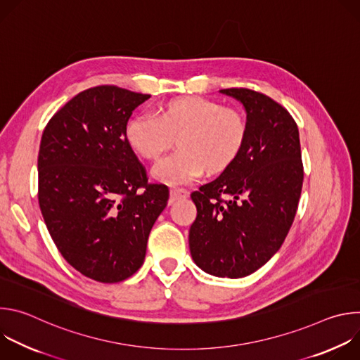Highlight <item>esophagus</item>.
I'll list each match as a JSON object with an SVG mask.
<instances>
[{
    "instance_id": "34e87169",
    "label": "esophagus",
    "mask_w": 360,
    "mask_h": 360,
    "mask_svg": "<svg viewBox=\"0 0 360 360\" xmlns=\"http://www.w3.org/2000/svg\"><path fill=\"white\" fill-rule=\"evenodd\" d=\"M169 195H171V200L169 202H174L176 199H182V198H186L189 195V192L184 188H176V186H172L171 191H169Z\"/></svg>"
}]
</instances>
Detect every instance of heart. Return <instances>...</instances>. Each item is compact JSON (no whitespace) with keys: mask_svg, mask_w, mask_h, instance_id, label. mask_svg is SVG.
<instances>
[{"mask_svg":"<svg viewBox=\"0 0 360 360\" xmlns=\"http://www.w3.org/2000/svg\"><path fill=\"white\" fill-rule=\"evenodd\" d=\"M246 117L202 96L171 99L155 117L136 115L125 127V139L139 157L157 161L176 139L178 150L160 161L153 176L167 184H188L205 171L225 172L239 158L248 141Z\"/></svg>","mask_w":360,"mask_h":360,"instance_id":"1","label":"heart"}]
</instances>
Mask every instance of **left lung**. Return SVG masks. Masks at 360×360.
Returning a JSON list of instances; mask_svg holds the SVG:
<instances>
[{
    "instance_id": "8db88e82",
    "label": "left lung",
    "mask_w": 360,
    "mask_h": 360,
    "mask_svg": "<svg viewBox=\"0 0 360 360\" xmlns=\"http://www.w3.org/2000/svg\"><path fill=\"white\" fill-rule=\"evenodd\" d=\"M221 92L243 104L248 141L232 167L191 193L198 215L189 249L205 272L243 278L282 246L296 215L303 164L297 125L279 102L249 88Z\"/></svg>"
}]
</instances>
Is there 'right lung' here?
Returning a JSON list of instances; mask_svg holds the SVG:
<instances>
[{
	"mask_svg": "<svg viewBox=\"0 0 360 360\" xmlns=\"http://www.w3.org/2000/svg\"><path fill=\"white\" fill-rule=\"evenodd\" d=\"M149 96L117 85L88 88L42 132L41 214L64 259L96 282H122L142 266L149 232L168 203V188L148 182L125 139L132 111Z\"/></svg>",
	"mask_w": 360,
	"mask_h": 360,
	"instance_id": "obj_1",
	"label": "right lung"
}]
</instances>
